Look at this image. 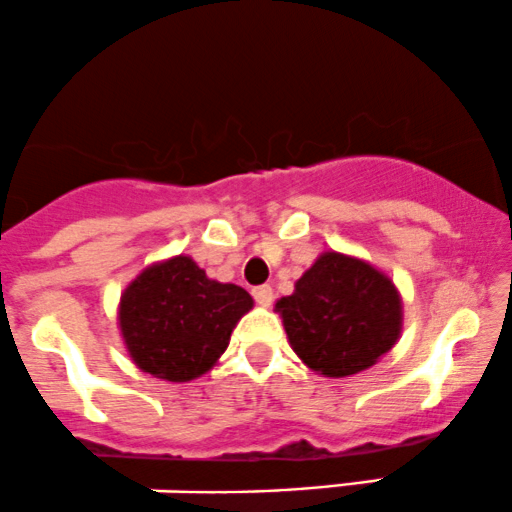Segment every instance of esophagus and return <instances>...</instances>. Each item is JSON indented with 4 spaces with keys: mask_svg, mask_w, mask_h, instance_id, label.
<instances>
[{
    "mask_svg": "<svg viewBox=\"0 0 512 512\" xmlns=\"http://www.w3.org/2000/svg\"><path fill=\"white\" fill-rule=\"evenodd\" d=\"M252 296H255V301L260 303V306H272V301H274V289L272 286H255V289H252Z\"/></svg>",
    "mask_w": 512,
    "mask_h": 512,
    "instance_id": "1",
    "label": "esophagus"
}]
</instances>
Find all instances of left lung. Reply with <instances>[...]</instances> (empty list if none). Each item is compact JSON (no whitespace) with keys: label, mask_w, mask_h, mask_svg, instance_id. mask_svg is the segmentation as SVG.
I'll use <instances>...</instances> for the list:
<instances>
[{"label":"left lung","mask_w":512,"mask_h":512,"mask_svg":"<svg viewBox=\"0 0 512 512\" xmlns=\"http://www.w3.org/2000/svg\"><path fill=\"white\" fill-rule=\"evenodd\" d=\"M274 311L291 350L311 372L330 379L374 367L403 328V301L389 274L335 250L318 255Z\"/></svg>","instance_id":"8db88e82"}]
</instances>
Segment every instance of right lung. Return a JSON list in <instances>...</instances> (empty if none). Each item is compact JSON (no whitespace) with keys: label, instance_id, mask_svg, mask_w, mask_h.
Instances as JSON below:
<instances>
[{"label":"right lung","instance_id":"add662e5","mask_svg":"<svg viewBox=\"0 0 512 512\" xmlns=\"http://www.w3.org/2000/svg\"><path fill=\"white\" fill-rule=\"evenodd\" d=\"M252 306L243 286L209 279L192 257L174 255L145 267L123 289L121 338L138 369L184 384L216 367Z\"/></svg>","mask_w":512,"mask_h":512}]
</instances>
